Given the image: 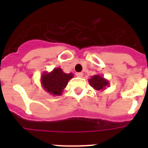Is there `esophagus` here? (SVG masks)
I'll list each match as a JSON object with an SVG mask.
<instances>
[{"label":"esophagus","mask_w":148,"mask_h":148,"mask_svg":"<svg viewBox=\"0 0 148 148\" xmlns=\"http://www.w3.org/2000/svg\"><path fill=\"white\" fill-rule=\"evenodd\" d=\"M76 76L79 77V78H82V77L83 76V73H77Z\"/></svg>","instance_id":"esophagus-1"}]
</instances>
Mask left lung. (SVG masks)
I'll return each instance as SVG.
<instances>
[{
    "mask_svg": "<svg viewBox=\"0 0 148 148\" xmlns=\"http://www.w3.org/2000/svg\"><path fill=\"white\" fill-rule=\"evenodd\" d=\"M88 82L90 85L97 91H103L110 84L109 81L99 74L91 76V78L88 79Z\"/></svg>",
    "mask_w": 148,
    "mask_h": 148,
    "instance_id": "8db88e82",
    "label": "left lung"
}]
</instances>
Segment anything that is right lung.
<instances>
[{"mask_svg": "<svg viewBox=\"0 0 148 148\" xmlns=\"http://www.w3.org/2000/svg\"><path fill=\"white\" fill-rule=\"evenodd\" d=\"M73 77V73H65L62 69L57 67L48 73L45 71L40 76V84L46 92L55 96L62 95L64 89Z\"/></svg>", "mask_w": 148, "mask_h": 148, "instance_id": "obj_1", "label": "right lung"}]
</instances>
